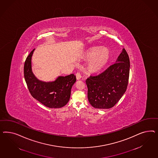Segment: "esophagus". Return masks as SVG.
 Instances as JSON below:
<instances>
[{
  "mask_svg": "<svg viewBox=\"0 0 158 158\" xmlns=\"http://www.w3.org/2000/svg\"><path fill=\"white\" fill-rule=\"evenodd\" d=\"M76 77H77V80H79V79H81V73L80 72H77V73H76Z\"/></svg>",
  "mask_w": 158,
  "mask_h": 158,
  "instance_id": "obj_1",
  "label": "esophagus"
}]
</instances>
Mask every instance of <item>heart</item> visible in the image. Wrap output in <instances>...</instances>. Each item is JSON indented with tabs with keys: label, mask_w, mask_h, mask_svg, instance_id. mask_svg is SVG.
<instances>
[{
	"label": "heart",
	"mask_w": 158,
	"mask_h": 158,
	"mask_svg": "<svg viewBox=\"0 0 158 158\" xmlns=\"http://www.w3.org/2000/svg\"><path fill=\"white\" fill-rule=\"evenodd\" d=\"M87 57L90 60V65L93 69H99L104 66L110 58V53L106 49L98 51L97 48H93L87 54Z\"/></svg>",
	"instance_id": "heart-1"
}]
</instances>
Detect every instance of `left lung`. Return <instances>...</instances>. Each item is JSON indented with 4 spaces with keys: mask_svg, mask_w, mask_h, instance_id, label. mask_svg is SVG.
<instances>
[{
    "mask_svg": "<svg viewBox=\"0 0 158 158\" xmlns=\"http://www.w3.org/2000/svg\"><path fill=\"white\" fill-rule=\"evenodd\" d=\"M130 60L123 48L114 64L99 74L87 79V98L94 108L109 109L119 101L126 91L129 82Z\"/></svg>",
    "mask_w": 158,
    "mask_h": 158,
    "instance_id": "8db88e82",
    "label": "left lung"
}]
</instances>
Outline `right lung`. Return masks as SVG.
<instances>
[{
	"label": "right lung",
	"instance_id": "obj_1",
	"mask_svg": "<svg viewBox=\"0 0 158 158\" xmlns=\"http://www.w3.org/2000/svg\"><path fill=\"white\" fill-rule=\"evenodd\" d=\"M34 49L26 58L24 64L25 80L31 94L36 100L50 108H58L65 106L69 100L71 91L77 81L74 74L58 77L53 81L39 80L32 71L31 59Z\"/></svg>",
	"mask_w": 158,
	"mask_h": 158
}]
</instances>
